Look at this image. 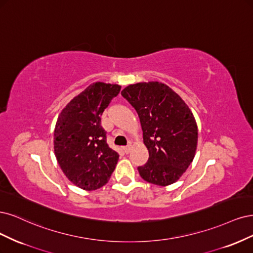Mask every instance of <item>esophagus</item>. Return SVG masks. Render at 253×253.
Masks as SVG:
<instances>
[{"label": "esophagus", "mask_w": 253, "mask_h": 253, "mask_svg": "<svg viewBox=\"0 0 253 253\" xmlns=\"http://www.w3.org/2000/svg\"><path fill=\"white\" fill-rule=\"evenodd\" d=\"M131 149H132V144H128L126 147H124V151L126 153H129L130 151H131Z\"/></svg>", "instance_id": "34e87169"}]
</instances>
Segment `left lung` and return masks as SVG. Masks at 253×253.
I'll return each mask as SVG.
<instances>
[{
  "label": "left lung",
  "instance_id": "left-lung-1",
  "mask_svg": "<svg viewBox=\"0 0 253 253\" xmlns=\"http://www.w3.org/2000/svg\"><path fill=\"white\" fill-rule=\"evenodd\" d=\"M137 112L144 144L149 151L137 167L146 182L173 184L189 167L198 145L197 122L182 97L160 82L136 83L121 92Z\"/></svg>",
  "mask_w": 253,
  "mask_h": 253
}]
</instances>
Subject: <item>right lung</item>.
<instances>
[{
  "instance_id": "add662e5",
  "label": "right lung",
  "mask_w": 253,
  "mask_h": 253,
  "mask_svg": "<svg viewBox=\"0 0 253 253\" xmlns=\"http://www.w3.org/2000/svg\"><path fill=\"white\" fill-rule=\"evenodd\" d=\"M121 86L96 82L66 105L54 128V154L68 180L84 190L103 187L111 176L119 154L106 142L101 117Z\"/></svg>"
}]
</instances>
